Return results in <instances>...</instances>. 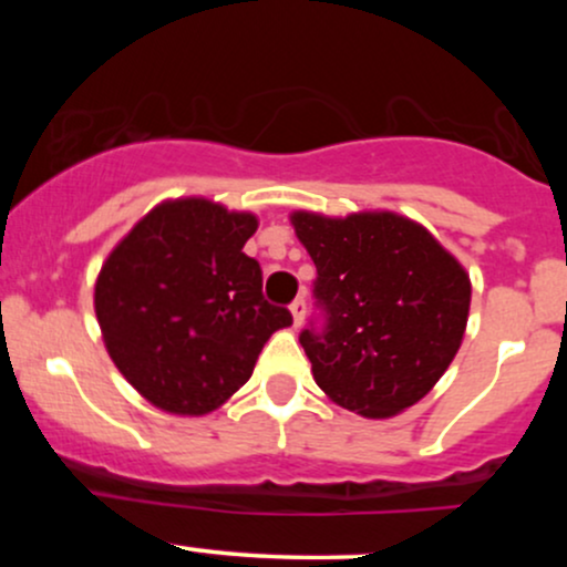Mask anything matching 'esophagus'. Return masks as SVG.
<instances>
[{"label":"esophagus","instance_id":"esophagus-1","mask_svg":"<svg viewBox=\"0 0 567 567\" xmlns=\"http://www.w3.org/2000/svg\"><path fill=\"white\" fill-rule=\"evenodd\" d=\"M290 311H292V322H296V328H298V324H301L303 317H306V301H303V296H298L296 301L290 303Z\"/></svg>","mask_w":567,"mask_h":567}]
</instances>
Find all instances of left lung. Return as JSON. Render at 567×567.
Listing matches in <instances>:
<instances>
[{"instance_id":"left-lung-1","label":"left lung","mask_w":567,"mask_h":567,"mask_svg":"<svg viewBox=\"0 0 567 567\" xmlns=\"http://www.w3.org/2000/svg\"><path fill=\"white\" fill-rule=\"evenodd\" d=\"M292 226L317 266V315L298 336L317 386L365 419L415 405L461 347L466 271L424 226L394 213H292Z\"/></svg>"}]
</instances>
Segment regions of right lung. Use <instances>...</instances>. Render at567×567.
Here are the masks:
<instances>
[{
	"mask_svg": "<svg viewBox=\"0 0 567 567\" xmlns=\"http://www.w3.org/2000/svg\"><path fill=\"white\" fill-rule=\"evenodd\" d=\"M256 229V216L207 199L165 202L103 264V341L152 405L210 413L250 379L269 336L292 324L264 298L261 264L243 252Z\"/></svg>",
	"mask_w": 567,
	"mask_h": 567,
	"instance_id": "1",
	"label": "right lung"
}]
</instances>
